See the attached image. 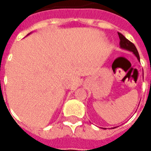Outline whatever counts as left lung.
Returning <instances> with one entry per match:
<instances>
[{"instance_id":"left-lung-1","label":"left lung","mask_w":151,"mask_h":151,"mask_svg":"<svg viewBox=\"0 0 151 151\" xmlns=\"http://www.w3.org/2000/svg\"><path fill=\"white\" fill-rule=\"evenodd\" d=\"M117 34H118V36H119L120 38V47H121V48L132 52L136 55L137 59L139 61V55L138 51L136 49V46L134 45V44H132L131 41H129L128 39L125 38V37L121 33H117Z\"/></svg>"}]
</instances>
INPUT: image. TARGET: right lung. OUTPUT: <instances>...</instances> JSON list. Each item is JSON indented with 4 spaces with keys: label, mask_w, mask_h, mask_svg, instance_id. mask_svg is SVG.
I'll use <instances>...</instances> for the list:
<instances>
[{
    "label": "right lung",
    "mask_w": 151,
    "mask_h": 151,
    "mask_svg": "<svg viewBox=\"0 0 151 151\" xmlns=\"http://www.w3.org/2000/svg\"><path fill=\"white\" fill-rule=\"evenodd\" d=\"M29 34H28V35H29Z\"/></svg>",
    "instance_id": "right-lung-1"
}]
</instances>
